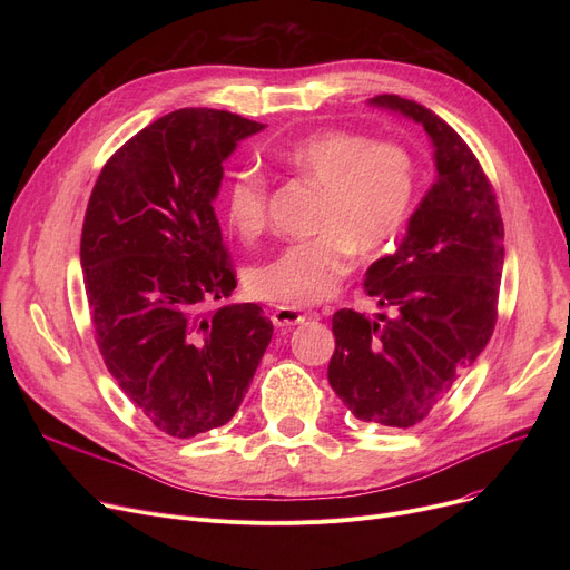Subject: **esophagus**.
<instances>
[{"instance_id": "obj_1", "label": "esophagus", "mask_w": 570, "mask_h": 570, "mask_svg": "<svg viewBox=\"0 0 570 570\" xmlns=\"http://www.w3.org/2000/svg\"><path fill=\"white\" fill-rule=\"evenodd\" d=\"M307 318V314H303L301 309H295V307H277L275 312H273V323L277 325V327H291V325H297V323H303Z\"/></svg>"}]
</instances>
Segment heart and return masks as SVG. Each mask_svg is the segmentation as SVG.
Instances as JSON below:
<instances>
[{"label":"heart","instance_id":"obj_1","mask_svg":"<svg viewBox=\"0 0 570 570\" xmlns=\"http://www.w3.org/2000/svg\"><path fill=\"white\" fill-rule=\"evenodd\" d=\"M273 157L321 191L314 237L277 252L247 275V291L265 303L307 307L323 303L348 273L353 252L379 254L402 230L417 191V164L397 140H374L351 129H318ZM269 185L263 173L237 170L224 194L228 226L256 239L267 226Z\"/></svg>","mask_w":570,"mask_h":570}]
</instances>
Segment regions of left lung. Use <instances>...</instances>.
Segmentation results:
<instances>
[{"mask_svg":"<svg viewBox=\"0 0 570 570\" xmlns=\"http://www.w3.org/2000/svg\"><path fill=\"white\" fill-rule=\"evenodd\" d=\"M370 104L425 127L439 175L397 252L372 263L365 275L367 295L385 312L376 318L335 312L327 381L357 421L413 428L492 337L503 222L485 170L451 125L397 95Z\"/></svg>","mask_w":570,"mask_h":570,"instance_id":"left-lung-1","label":"left lung"}]
</instances>
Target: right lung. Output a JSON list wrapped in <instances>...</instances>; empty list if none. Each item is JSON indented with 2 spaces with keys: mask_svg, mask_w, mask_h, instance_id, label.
Listing matches in <instances>:
<instances>
[{
  "mask_svg": "<svg viewBox=\"0 0 570 570\" xmlns=\"http://www.w3.org/2000/svg\"><path fill=\"white\" fill-rule=\"evenodd\" d=\"M265 125L179 108L106 161L80 265L110 376L159 432L189 439L235 415L273 321L254 303L205 312L237 286L213 200L235 145Z\"/></svg>",
  "mask_w": 570,
  "mask_h": 570,
  "instance_id": "right-lung-1",
  "label": "right lung"
}]
</instances>
